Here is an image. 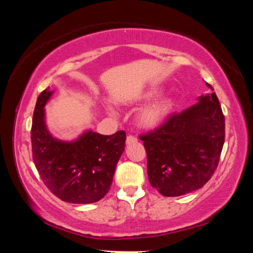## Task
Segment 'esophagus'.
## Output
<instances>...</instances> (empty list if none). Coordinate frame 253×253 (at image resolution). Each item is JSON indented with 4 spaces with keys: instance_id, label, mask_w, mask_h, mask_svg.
I'll use <instances>...</instances> for the list:
<instances>
[{
    "instance_id": "obj_1",
    "label": "esophagus",
    "mask_w": 253,
    "mask_h": 253,
    "mask_svg": "<svg viewBox=\"0 0 253 253\" xmlns=\"http://www.w3.org/2000/svg\"><path fill=\"white\" fill-rule=\"evenodd\" d=\"M137 142V137L132 136V135H128L127 138H126V144L127 145H130L132 143H136Z\"/></svg>"
}]
</instances>
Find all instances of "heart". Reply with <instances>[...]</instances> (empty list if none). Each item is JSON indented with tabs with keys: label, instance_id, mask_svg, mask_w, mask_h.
<instances>
[{
	"label": "heart",
	"instance_id": "heart-1",
	"mask_svg": "<svg viewBox=\"0 0 253 253\" xmlns=\"http://www.w3.org/2000/svg\"><path fill=\"white\" fill-rule=\"evenodd\" d=\"M154 96V91H149L145 95V98H152ZM175 107L174 99L169 97L162 98L154 101L153 104L148 105L147 107L140 111L137 116V123L138 125L145 128V129H154L161 125L166 118L169 116L172 110Z\"/></svg>",
	"mask_w": 253,
	"mask_h": 253
}]
</instances>
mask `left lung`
Returning <instances> with one entry per match:
<instances>
[{
	"label": "left lung",
	"mask_w": 253,
	"mask_h": 253,
	"mask_svg": "<svg viewBox=\"0 0 253 253\" xmlns=\"http://www.w3.org/2000/svg\"><path fill=\"white\" fill-rule=\"evenodd\" d=\"M224 137V115L215 92L201 96L190 108L170 115L162 126L140 136L151 185L164 196L199 190L215 172Z\"/></svg>",
	"instance_id": "1"
}]
</instances>
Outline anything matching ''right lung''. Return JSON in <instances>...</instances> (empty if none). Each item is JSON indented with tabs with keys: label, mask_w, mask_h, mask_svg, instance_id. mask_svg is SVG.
Masks as SVG:
<instances>
[{
	"label": "right lung",
	"mask_w": 253,
	"mask_h": 253,
	"mask_svg": "<svg viewBox=\"0 0 253 253\" xmlns=\"http://www.w3.org/2000/svg\"><path fill=\"white\" fill-rule=\"evenodd\" d=\"M49 89L38 97L31 128L32 158L44 185L68 203H95L108 193L116 165L125 151L126 132L107 136L92 130L72 142L59 140L45 126Z\"/></svg>",
	"instance_id": "right-lung-1"
}]
</instances>
